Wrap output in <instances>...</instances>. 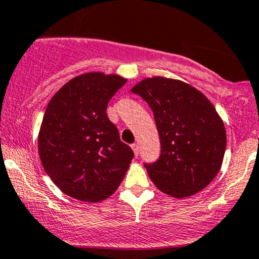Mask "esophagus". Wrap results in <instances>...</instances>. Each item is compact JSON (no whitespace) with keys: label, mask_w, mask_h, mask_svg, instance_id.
I'll list each match as a JSON object with an SVG mask.
<instances>
[{"label":"esophagus","mask_w":259,"mask_h":259,"mask_svg":"<svg viewBox=\"0 0 259 259\" xmlns=\"http://www.w3.org/2000/svg\"><path fill=\"white\" fill-rule=\"evenodd\" d=\"M132 149H133V151H134L135 155L138 156V154H139V145H138V144H133L132 145Z\"/></svg>","instance_id":"34e87169"}]
</instances>
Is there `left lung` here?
Returning <instances> with one entry per match:
<instances>
[{
    "instance_id": "1",
    "label": "left lung",
    "mask_w": 259,
    "mask_h": 259,
    "mask_svg": "<svg viewBox=\"0 0 259 259\" xmlns=\"http://www.w3.org/2000/svg\"><path fill=\"white\" fill-rule=\"evenodd\" d=\"M153 110L161 151L145 164L159 190L185 198L204 189L221 170L227 134L223 120L195 88L180 80L148 77L132 89Z\"/></svg>"
}]
</instances>
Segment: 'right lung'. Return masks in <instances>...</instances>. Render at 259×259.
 Returning <instances> with one entry per match:
<instances>
[{"label": "right lung", "mask_w": 259, "mask_h": 259, "mask_svg": "<svg viewBox=\"0 0 259 259\" xmlns=\"http://www.w3.org/2000/svg\"><path fill=\"white\" fill-rule=\"evenodd\" d=\"M126 79L86 72L51 98L38 133L44 169L61 192L82 202L106 199L134 158L106 115L108 103Z\"/></svg>", "instance_id": "right-lung-1"}]
</instances>
